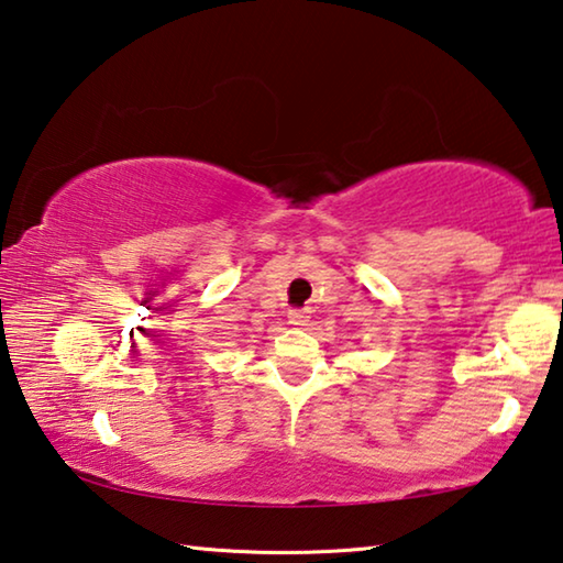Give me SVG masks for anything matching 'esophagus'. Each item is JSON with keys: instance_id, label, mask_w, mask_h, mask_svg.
Here are the masks:
<instances>
[{"instance_id": "obj_1", "label": "esophagus", "mask_w": 563, "mask_h": 563, "mask_svg": "<svg viewBox=\"0 0 563 563\" xmlns=\"http://www.w3.org/2000/svg\"><path fill=\"white\" fill-rule=\"evenodd\" d=\"M289 323L291 327L303 329L309 323V309H289Z\"/></svg>"}]
</instances>
